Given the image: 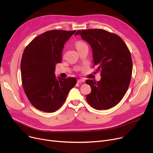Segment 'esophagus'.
Here are the masks:
<instances>
[{"instance_id": "1", "label": "esophagus", "mask_w": 153, "mask_h": 153, "mask_svg": "<svg viewBox=\"0 0 153 153\" xmlns=\"http://www.w3.org/2000/svg\"><path fill=\"white\" fill-rule=\"evenodd\" d=\"M85 80L83 79H77V83H81V82H84Z\"/></svg>"}]
</instances>
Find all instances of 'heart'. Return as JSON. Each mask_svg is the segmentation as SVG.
Masks as SVG:
<instances>
[{"mask_svg":"<svg viewBox=\"0 0 153 153\" xmlns=\"http://www.w3.org/2000/svg\"><path fill=\"white\" fill-rule=\"evenodd\" d=\"M75 45H76L77 50H79L85 46H86V44L82 40H77L75 43Z\"/></svg>","mask_w":153,"mask_h":153,"instance_id":"heart-1","label":"heart"}]
</instances>
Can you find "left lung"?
<instances>
[{
    "label": "left lung",
    "instance_id": "obj_1",
    "mask_svg": "<svg viewBox=\"0 0 153 153\" xmlns=\"http://www.w3.org/2000/svg\"><path fill=\"white\" fill-rule=\"evenodd\" d=\"M91 45L93 53V67L100 72L99 81L88 79L91 88L86 101L97 110H107L119 103L126 94L131 81L133 62L130 51L118 35L102 29L79 30Z\"/></svg>",
    "mask_w": 153,
    "mask_h": 153
}]
</instances>
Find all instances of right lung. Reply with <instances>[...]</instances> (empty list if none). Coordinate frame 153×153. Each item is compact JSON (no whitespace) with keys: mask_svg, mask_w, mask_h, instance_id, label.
<instances>
[{"mask_svg":"<svg viewBox=\"0 0 153 153\" xmlns=\"http://www.w3.org/2000/svg\"><path fill=\"white\" fill-rule=\"evenodd\" d=\"M53 30L34 38L26 47L20 63L24 92L37 110L53 113L65 102L77 82L75 77L57 80L54 70L62 61L65 43L76 32Z\"/></svg>","mask_w":153,"mask_h":153,"instance_id":"right-lung-1","label":"right lung"}]
</instances>
